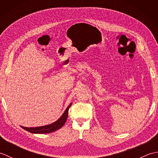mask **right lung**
Returning <instances> with one entry per match:
<instances>
[{
	"label": "right lung",
	"mask_w": 158,
	"mask_h": 158,
	"mask_svg": "<svg viewBox=\"0 0 158 158\" xmlns=\"http://www.w3.org/2000/svg\"><path fill=\"white\" fill-rule=\"evenodd\" d=\"M72 105V103H70L68 106V107L66 109L64 112L63 113L62 116L60 118L51 124L46 126H39V127H27L21 126L23 129L30 132L31 133L33 134H46V133H51L54 132L56 130H58L61 128V127L64 125L65 122H66L67 117H68V113L69 109Z\"/></svg>",
	"instance_id": "obj_1"
}]
</instances>
